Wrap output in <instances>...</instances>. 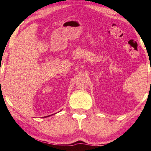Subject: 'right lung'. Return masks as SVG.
Returning <instances> with one entry per match:
<instances>
[{
	"label": "right lung",
	"mask_w": 151,
	"mask_h": 151,
	"mask_svg": "<svg viewBox=\"0 0 151 151\" xmlns=\"http://www.w3.org/2000/svg\"><path fill=\"white\" fill-rule=\"evenodd\" d=\"M46 117H47V116H46Z\"/></svg>",
	"instance_id": "right-lung-1"
}]
</instances>
